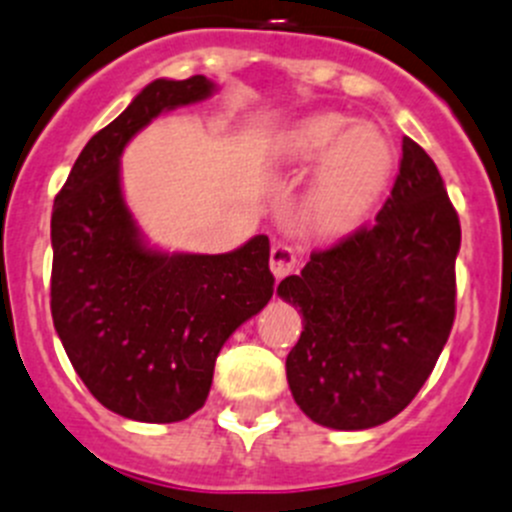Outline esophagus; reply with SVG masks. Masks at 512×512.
Wrapping results in <instances>:
<instances>
[{
  "label": "esophagus",
  "mask_w": 512,
  "mask_h": 512,
  "mask_svg": "<svg viewBox=\"0 0 512 512\" xmlns=\"http://www.w3.org/2000/svg\"><path fill=\"white\" fill-rule=\"evenodd\" d=\"M295 265H298V252H295L290 245H285V242H275L270 250L272 275H275L278 280H283L285 275H290V272L295 270Z\"/></svg>",
  "instance_id": "1"
}]
</instances>
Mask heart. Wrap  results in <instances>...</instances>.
<instances>
[{
    "label": "heart",
    "mask_w": 512,
    "mask_h": 512,
    "mask_svg": "<svg viewBox=\"0 0 512 512\" xmlns=\"http://www.w3.org/2000/svg\"><path fill=\"white\" fill-rule=\"evenodd\" d=\"M272 164L290 174L312 169L300 219L318 237H343L364 222L394 176L391 138L371 123L336 111L298 118L270 146Z\"/></svg>",
    "instance_id": "1"
}]
</instances>
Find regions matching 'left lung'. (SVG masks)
I'll use <instances>...</instances> for the list:
<instances>
[{
	"instance_id": "8db88e82",
	"label": "left lung",
	"mask_w": 512,
	"mask_h": 512,
	"mask_svg": "<svg viewBox=\"0 0 512 512\" xmlns=\"http://www.w3.org/2000/svg\"><path fill=\"white\" fill-rule=\"evenodd\" d=\"M460 237L437 166L404 138L376 222L313 252L300 275L278 285L303 313L285 371L295 404L315 424L371 429L409 407L455 323Z\"/></svg>"
}]
</instances>
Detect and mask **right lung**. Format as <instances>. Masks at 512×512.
<instances>
[{"label":"right lung","instance_id":"1","mask_svg":"<svg viewBox=\"0 0 512 512\" xmlns=\"http://www.w3.org/2000/svg\"><path fill=\"white\" fill-rule=\"evenodd\" d=\"M212 93L204 75L148 83L85 143L52 209L55 331L90 394L136 422L202 409L222 346L275 290L265 234L224 255H169L146 245L123 199L126 143Z\"/></svg>","mask_w":512,"mask_h":512}]
</instances>
